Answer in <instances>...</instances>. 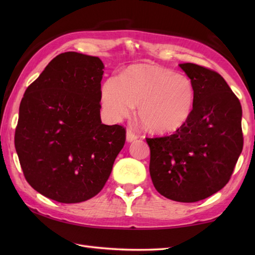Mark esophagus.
Instances as JSON below:
<instances>
[{
    "instance_id": "obj_1",
    "label": "esophagus",
    "mask_w": 255,
    "mask_h": 255,
    "mask_svg": "<svg viewBox=\"0 0 255 255\" xmlns=\"http://www.w3.org/2000/svg\"><path fill=\"white\" fill-rule=\"evenodd\" d=\"M138 139V136L136 133H134L131 129H128L127 132H126V140L128 142H132L134 140Z\"/></svg>"
}]
</instances>
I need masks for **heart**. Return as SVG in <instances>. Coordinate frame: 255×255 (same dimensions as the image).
<instances>
[{
    "label": "heart",
    "instance_id": "obj_1",
    "mask_svg": "<svg viewBox=\"0 0 255 255\" xmlns=\"http://www.w3.org/2000/svg\"><path fill=\"white\" fill-rule=\"evenodd\" d=\"M101 95L103 106L114 119L128 116L134 105H139L138 115L145 129L170 133L188 121L195 90L187 75L142 63L125 70L119 80H106Z\"/></svg>",
    "mask_w": 255,
    "mask_h": 255
}]
</instances>
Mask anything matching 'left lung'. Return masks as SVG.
I'll return each mask as SVG.
<instances>
[{
	"mask_svg": "<svg viewBox=\"0 0 255 255\" xmlns=\"http://www.w3.org/2000/svg\"><path fill=\"white\" fill-rule=\"evenodd\" d=\"M195 90L188 121L171 136L147 138L150 176L162 196L194 203L220 191L242 152V108L225 79L213 70L181 63Z\"/></svg>",
	"mask_w": 255,
	"mask_h": 255,
	"instance_id": "obj_1",
	"label": "left lung"
}]
</instances>
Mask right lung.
<instances>
[{
	"label": "right lung",
	"instance_id": "add662e5",
	"mask_svg": "<svg viewBox=\"0 0 255 255\" xmlns=\"http://www.w3.org/2000/svg\"><path fill=\"white\" fill-rule=\"evenodd\" d=\"M99 57L58 55L27 88L19 105L15 149L29 185L59 203L99 194L126 141L119 125L102 124Z\"/></svg>",
	"mask_w": 255,
	"mask_h": 255
}]
</instances>
